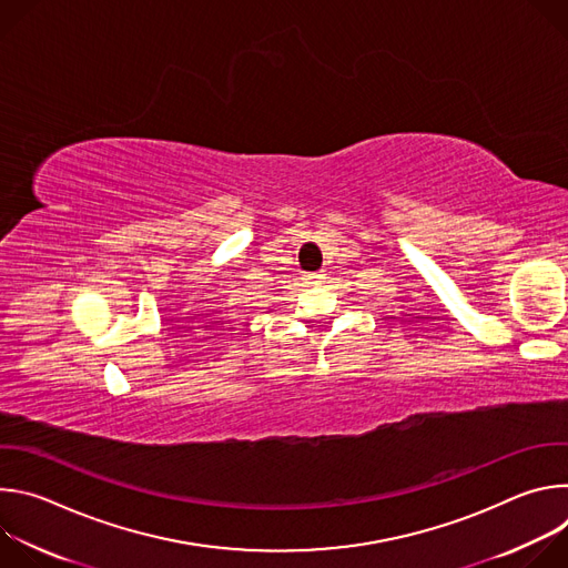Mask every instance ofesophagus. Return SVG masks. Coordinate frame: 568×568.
<instances>
[{
  "instance_id": "34e87169",
  "label": "esophagus",
  "mask_w": 568,
  "mask_h": 568,
  "mask_svg": "<svg viewBox=\"0 0 568 568\" xmlns=\"http://www.w3.org/2000/svg\"><path fill=\"white\" fill-rule=\"evenodd\" d=\"M303 281H305V285H310V287H318V285H323V281H326V274L310 272V274L303 276Z\"/></svg>"
}]
</instances>
